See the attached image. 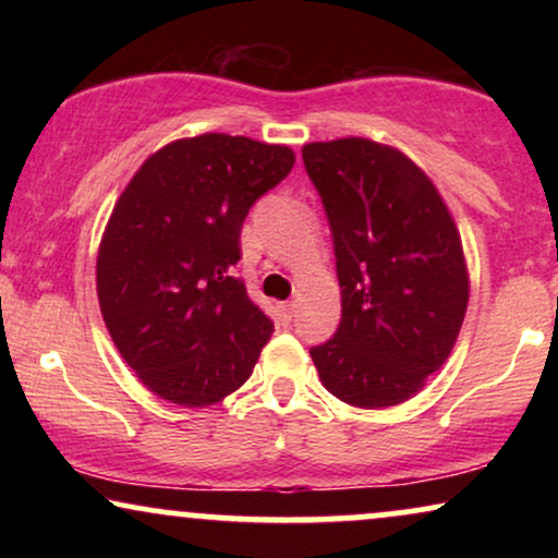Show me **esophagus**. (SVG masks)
Segmentation results:
<instances>
[{"label": "esophagus", "mask_w": 558, "mask_h": 558, "mask_svg": "<svg viewBox=\"0 0 558 558\" xmlns=\"http://www.w3.org/2000/svg\"><path fill=\"white\" fill-rule=\"evenodd\" d=\"M294 312H296V304L294 302H284V304H279V317H281V323L284 325H289L294 319Z\"/></svg>", "instance_id": "1"}]
</instances>
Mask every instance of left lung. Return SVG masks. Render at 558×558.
<instances>
[{"label":"left lung","instance_id":"8db88e82","mask_svg":"<svg viewBox=\"0 0 558 558\" xmlns=\"http://www.w3.org/2000/svg\"><path fill=\"white\" fill-rule=\"evenodd\" d=\"M332 228L342 317L310 350L319 380L357 409L422 391L452 353L470 300L457 223L414 159L365 136L302 147Z\"/></svg>","mask_w":558,"mask_h":558}]
</instances>
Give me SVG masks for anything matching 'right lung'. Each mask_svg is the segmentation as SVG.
I'll use <instances>...</instances> for the list:
<instances>
[{
  "label": "right lung",
  "mask_w": 558,
  "mask_h": 558,
  "mask_svg": "<svg viewBox=\"0 0 558 558\" xmlns=\"http://www.w3.org/2000/svg\"><path fill=\"white\" fill-rule=\"evenodd\" d=\"M292 167L287 144L210 132L165 144L119 195L98 246V304L159 399L203 409L248 380L274 325L233 277L241 226Z\"/></svg>",
  "instance_id": "1"
}]
</instances>
